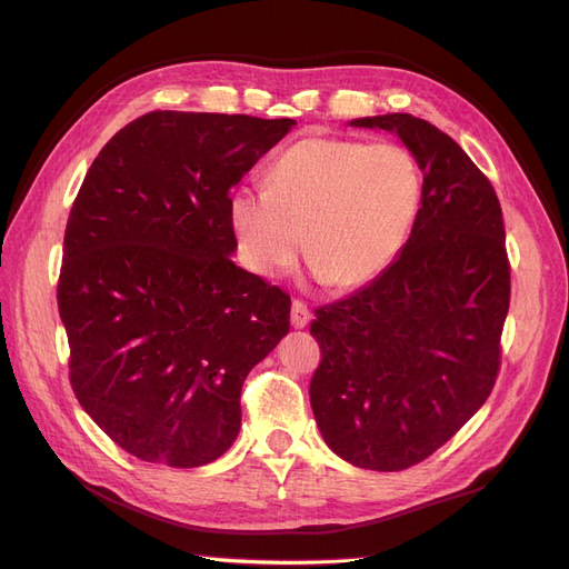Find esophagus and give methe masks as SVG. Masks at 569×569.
I'll list each match as a JSON object with an SVG mask.
<instances>
[{
    "mask_svg": "<svg viewBox=\"0 0 569 569\" xmlns=\"http://www.w3.org/2000/svg\"><path fill=\"white\" fill-rule=\"evenodd\" d=\"M308 322H311V311H308V306L299 299L291 301V325H295L297 330H303Z\"/></svg>",
    "mask_w": 569,
    "mask_h": 569,
    "instance_id": "1",
    "label": "esophagus"
}]
</instances>
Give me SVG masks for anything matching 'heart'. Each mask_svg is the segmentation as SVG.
<instances>
[{"mask_svg":"<svg viewBox=\"0 0 569 569\" xmlns=\"http://www.w3.org/2000/svg\"><path fill=\"white\" fill-rule=\"evenodd\" d=\"M420 197V168L403 147L308 137L272 163L266 187L234 189L230 222L266 278L284 274L303 244L318 278L351 289L399 258Z\"/></svg>","mask_w":569,"mask_h":569,"instance_id":"1","label":"heart"}]
</instances>
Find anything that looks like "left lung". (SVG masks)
Returning a JSON list of instances; mask_svg holds the SVG:
<instances>
[{"label": "left lung", "mask_w": 569, "mask_h": 569, "mask_svg": "<svg viewBox=\"0 0 569 569\" xmlns=\"http://www.w3.org/2000/svg\"><path fill=\"white\" fill-rule=\"evenodd\" d=\"M393 132L422 170L420 211L399 258L311 322L322 360L311 408L330 449L396 472L432 456L485 406L501 363L510 266L487 176L410 113L356 118Z\"/></svg>", "instance_id": "obj_1"}]
</instances>
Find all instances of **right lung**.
I'll list each match as a JSON object with an SVG mask.
<instances>
[{
    "label": "right lung",
    "instance_id": "add662e5",
    "mask_svg": "<svg viewBox=\"0 0 569 569\" xmlns=\"http://www.w3.org/2000/svg\"><path fill=\"white\" fill-rule=\"evenodd\" d=\"M295 126L151 111L82 180L57 289L71 387L134 458L199 468L226 453L247 375L289 332V297L232 261L230 189Z\"/></svg>",
    "mask_w": 569,
    "mask_h": 569
}]
</instances>
